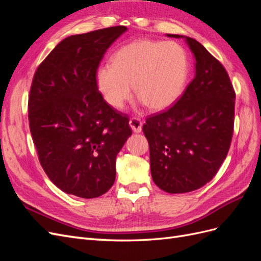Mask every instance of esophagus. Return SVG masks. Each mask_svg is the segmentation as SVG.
Segmentation results:
<instances>
[{"label":"esophagus","mask_w":261,"mask_h":261,"mask_svg":"<svg viewBox=\"0 0 261 261\" xmlns=\"http://www.w3.org/2000/svg\"><path fill=\"white\" fill-rule=\"evenodd\" d=\"M129 126L134 133H140L143 129V123L137 117H133L129 120Z\"/></svg>","instance_id":"34e87169"}]
</instances>
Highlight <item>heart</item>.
<instances>
[{
    "label": "heart",
    "instance_id": "heart-1",
    "mask_svg": "<svg viewBox=\"0 0 261 261\" xmlns=\"http://www.w3.org/2000/svg\"><path fill=\"white\" fill-rule=\"evenodd\" d=\"M112 64L98 67L94 81L108 106L120 110L133 93L153 111L164 110L183 94L188 73L187 53L176 42L139 39L117 49Z\"/></svg>",
    "mask_w": 261,
    "mask_h": 261
}]
</instances>
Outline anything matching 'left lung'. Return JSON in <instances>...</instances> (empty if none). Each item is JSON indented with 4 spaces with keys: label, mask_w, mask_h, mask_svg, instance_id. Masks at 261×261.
<instances>
[{
    "label": "left lung",
    "mask_w": 261,
    "mask_h": 261,
    "mask_svg": "<svg viewBox=\"0 0 261 261\" xmlns=\"http://www.w3.org/2000/svg\"><path fill=\"white\" fill-rule=\"evenodd\" d=\"M184 38L195 58V77L176 103L148 117L154 184L170 194L193 192L217 174L230 149L235 92L223 65L195 39Z\"/></svg>",
    "instance_id": "8db88e82"
}]
</instances>
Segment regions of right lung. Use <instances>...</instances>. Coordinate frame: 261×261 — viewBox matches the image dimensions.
<instances>
[{
	"label": "right lung",
	"mask_w": 261,
	"mask_h": 261,
	"mask_svg": "<svg viewBox=\"0 0 261 261\" xmlns=\"http://www.w3.org/2000/svg\"><path fill=\"white\" fill-rule=\"evenodd\" d=\"M127 30L116 26L65 38L37 68L28 100L30 133L45 174L66 194L96 198L115 180L116 155L132 135L108 106L94 75Z\"/></svg>",
	"instance_id": "add662e5"
}]
</instances>
